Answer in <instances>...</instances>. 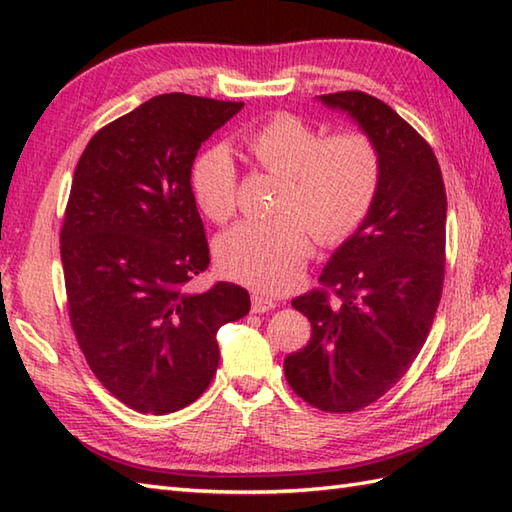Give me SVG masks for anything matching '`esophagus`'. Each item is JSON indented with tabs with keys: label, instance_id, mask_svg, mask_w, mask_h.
I'll return each instance as SVG.
<instances>
[{
	"label": "esophagus",
	"instance_id": "esophagus-1",
	"mask_svg": "<svg viewBox=\"0 0 512 512\" xmlns=\"http://www.w3.org/2000/svg\"><path fill=\"white\" fill-rule=\"evenodd\" d=\"M277 306L275 303V299L273 297H268V295H262V292H253V312H268V310H273Z\"/></svg>",
	"mask_w": 512,
	"mask_h": 512
}]
</instances>
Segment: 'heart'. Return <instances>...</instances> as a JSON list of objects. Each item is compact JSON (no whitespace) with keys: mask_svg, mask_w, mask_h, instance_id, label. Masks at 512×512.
Listing matches in <instances>:
<instances>
[{"mask_svg":"<svg viewBox=\"0 0 512 512\" xmlns=\"http://www.w3.org/2000/svg\"><path fill=\"white\" fill-rule=\"evenodd\" d=\"M255 165L281 178L270 222H242L217 239L226 275L264 290L288 288L314 253L347 242L374 209L383 160L372 136L345 129L325 136L295 114H277L244 136ZM239 176L224 147H209L191 167V191L204 217L224 224L237 209Z\"/></svg>","mask_w":512,"mask_h":512,"instance_id":"obj_1","label":"heart"}]
</instances>
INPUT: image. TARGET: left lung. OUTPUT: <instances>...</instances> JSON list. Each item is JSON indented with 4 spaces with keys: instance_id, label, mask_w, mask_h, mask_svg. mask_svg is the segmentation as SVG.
<instances>
[{
    "instance_id": "1",
    "label": "left lung",
    "mask_w": 512,
    "mask_h": 512,
    "mask_svg": "<svg viewBox=\"0 0 512 512\" xmlns=\"http://www.w3.org/2000/svg\"><path fill=\"white\" fill-rule=\"evenodd\" d=\"M372 136L383 160L378 198L319 277L292 299L312 325L308 345L284 361L288 385L308 405L352 413L407 374L427 341L444 284L447 191L427 140L365 92L319 96Z\"/></svg>"
}]
</instances>
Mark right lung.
<instances>
[{
	"mask_svg": "<svg viewBox=\"0 0 512 512\" xmlns=\"http://www.w3.org/2000/svg\"><path fill=\"white\" fill-rule=\"evenodd\" d=\"M242 107L154 96L99 129L74 169L61 226L70 323L94 376L140 413L200 398L220 363L217 330L250 310L242 286L187 290L211 262L193 160Z\"/></svg>",
	"mask_w": 512,
	"mask_h": 512,
	"instance_id": "right-lung-1",
	"label": "right lung"
}]
</instances>
